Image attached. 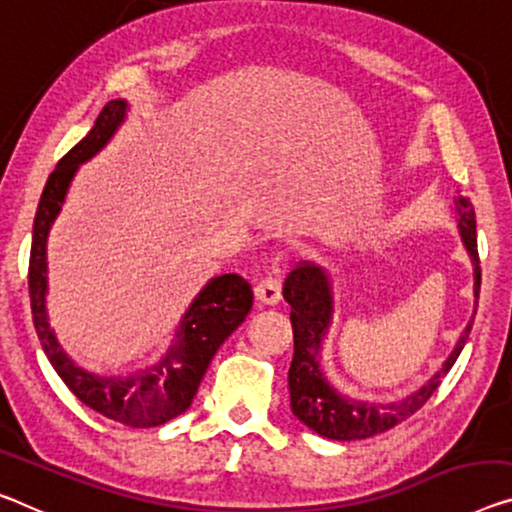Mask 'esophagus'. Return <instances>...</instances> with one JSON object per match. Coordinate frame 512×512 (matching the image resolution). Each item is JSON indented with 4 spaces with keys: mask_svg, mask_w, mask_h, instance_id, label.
Here are the masks:
<instances>
[{
    "mask_svg": "<svg viewBox=\"0 0 512 512\" xmlns=\"http://www.w3.org/2000/svg\"><path fill=\"white\" fill-rule=\"evenodd\" d=\"M256 300L267 306L279 304L281 300V281L277 277H265L261 283L256 286Z\"/></svg>",
    "mask_w": 512,
    "mask_h": 512,
    "instance_id": "esophagus-1",
    "label": "esophagus"
}]
</instances>
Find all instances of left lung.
Wrapping results in <instances>:
<instances>
[{
    "mask_svg": "<svg viewBox=\"0 0 512 512\" xmlns=\"http://www.w3.org/2000/svg\"><path fill=\"white\" fill-rule=\"evenodd\" d=\"M453 215L458 224V233L465 247L471 267H474V297L478 304L481 293V265H478L476 251V215L474 206L467 196H453ZM283 300L290 306V322H293L295 352L293 364L288 371L290 407L293 414L306 428L318 435L336 442H352V439H366L380 432L398 426L407 416L421 410L423 403L439 387L444 375L451 371L455 359L465 348L474 316L469 318L467 327L462 329L451 355L446 357L439 371L432 373L419 389L407 393L405 398L391 400V403H375V400L352 398L348 393L338 391L327 380L322 371V345L329 327L334 322V277L322 267L304 265L297 267L283 281Z\"/></svg>",
    "mask_w": 512,
    "mask_h": 512,
    "instance_id": "1",
    "label": "left lung"
}]
</instances>
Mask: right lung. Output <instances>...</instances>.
I'll return each instance as SVG.
<instances>
[{
    "label": "right lung",
    "instance_id": "right-lung-1",
    "mask_svg": "<svg viewBox=\"0 0 512 512\" xmlns=\"http://www.w3.org/2000/svg\"><path fill=\"white\" fill-rule=\"evenodd\" d=\"M128 112V100H109L89 135L61 157L57 169L47 178L31 235L29 297L36 334L66 387L107 419L132 428H153L176 419L192 405L215 352L245 322L254 293L235 272L212 277L185 309L167 350L155 359V364L132 373L98 375L68 357L47 316V238L64 208L80 164L96 157L112 141L116 130L128 119Z\"/></svg>",
    "mask_w": 512,
    "mask_h": 512
}]
</instances>
